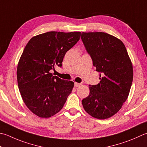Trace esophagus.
<instances>
[{
    "label": "esophagus",
    "instance_id": "1",
    "mask_svg": "<svg viewBox=\"0 0 147 147\" xmlns=\"http://www.w3.org/2000/svg\"><path fill=\"white\" fill-rule=\"evenodd\" d=\"M82 84L81 83H76V82H75L74 83V87H80V85H81Z\"/></svg>",
    "mask_w": 147,
    "mask_h": 147
}]
</instances>
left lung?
<instances>
[{
	"instance_id": "obj_1",
	"label": "left lung",
	"mask_w": 147,
	"mask_h": 147,
	"mask_svg": "<svg viewBox=\"0 0 147 147\" xmlns=\"http://www.w3.org/2000/svg\"><path fill=\"white\" fill-rule=\"evenodd\" d=\"M82 40L100 73L99 83L89 85L90 94L82 100L83 108L96 119H108L127 100L133 78V69L125 45L105 32H82Z\"/></svg>"
}]
</instances>
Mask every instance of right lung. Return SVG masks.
<instances>
[{
    "instance_id": "obj_1",
    "label": "right lung",
    "mask_w": 147,
    "mask_h": 147,
    "mask_svg": "<svg viewBox=\"0 0 147 147\" xmlns=\"http://www.w3.org/2000/svg\"><path fill=\"white\" fill-rule=\"evenodd\" d=\"M80 32L51 31L30 39L19 60L17 81L25 105L36 115L49 118L64 106L74 82L53 76L50 70L61 67L65 54L76 44Z\"/></svg>"
}]
</instances>
